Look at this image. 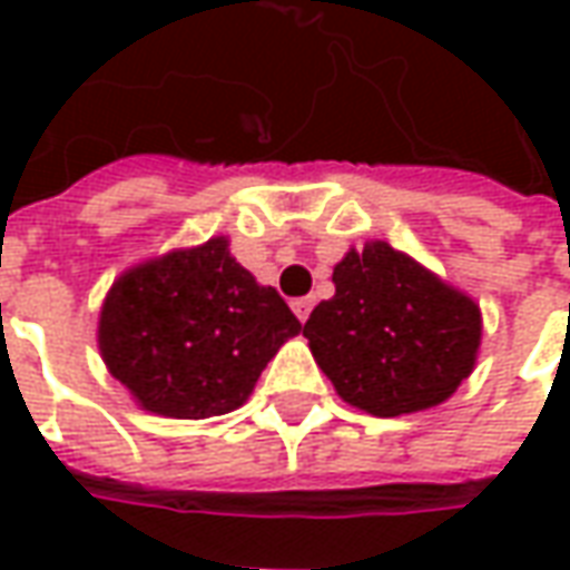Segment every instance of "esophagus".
Here are the masks:
<instances>
[{
	"instance_id": "esophagus-1",
	"label": "esophagus",
	"mask_w": 570,
	"mask_h": 570,
	"mask_svg": "<svg viewBox=\"0 0 570 570\" xmlns=\"http://www.w3.org/2000/svg\"><path fill=\"white\" fill-rule=\"evenodd\" d=\"M311 308H314V302H311V298H293V311H296V317L302 323L308 321Z\"/></svg>"
}]
</instances>
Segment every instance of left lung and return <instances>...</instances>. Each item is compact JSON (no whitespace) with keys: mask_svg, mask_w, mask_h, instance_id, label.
<instances>
[{"mask_svg":"<svg viewBox=\"0 0 570 570\" xmlns=\"http://www.w3.org/2000/svg\"><path fill=\"white\" fill-rule=\"evenodd\" d=\"M302 335L338 396L379 419L449 400L476 363L479 305L375 240L333 272Z\"/></svg>","mask_w":570,"mask_h":570,"instance_id":"8db88e82","label":"left lung"}]
</instances>
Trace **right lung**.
Here are the masks:
<instances>
[{"label": "right lung", "instance_id": "1", "mask_svg": "<svg viewBox=\"0 0 570 570\" xmlns=\"http://www.w3.org/2000/svg\"><path fill=\"white\" fill-rule=\"evenodd\" d=\"M298 330L277 289L256 284L213 237L118 277L100 314V351L142 409L213 419L247 400Z\"/></svg>", "mask_w": 570, "mask_h": 570}]
</instances>
